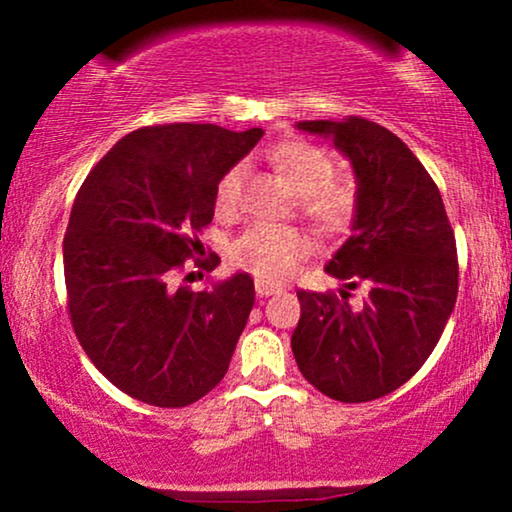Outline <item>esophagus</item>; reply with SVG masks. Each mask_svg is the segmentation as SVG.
Wrapping results in <instances>:
<instances>
[{
	"instance_id": "1",
	"label": "esophagus",
	"mask_w": 512,
	"mask_h": 512,
	"mask_svg": "<svg viewBox=\"0 0 512 512\" xmlns=\"http://www.w3.org/2000/svg\"><path fill=\"white\" fill-rule=\"evenodd\" d=\"M255 291L260 298H267V296H272V293H279L281 289L274 284H267V281H255Z\"/></svg>"
}]
</instances>
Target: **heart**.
<instances>
[{"instance_id":"b5f03b06","label":"heart","mask_w":512,"mask_h":512,"mask_svg":"<svg viewBox=\"0 0 512 512\" xmlns=\"http://www.w3.org/2000/svg\"><path fill=\"white\" fill-rule=\"evenodd\" d=\"M269 161L293 187L298 195V207L315 223L317 231L325 236H346L354 228L361 209L358 187L351 180L334 178L337 163L330 151L303 139H286L269 151ZM245 178H248L245 163H236L221 175L214 197L216 211L221 216L238 209ZM310 250L313 240L301 228L257 223L233 240L231 262L260 281L274 284L296 272Z\"/></svg>"}]
</instances>
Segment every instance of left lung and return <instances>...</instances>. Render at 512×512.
<instances>
[{"label":"left lung","instance_id":"1","mask_svg":"<svg viewBox=\"0 0 512 512\" xmlns=\"http://www.w3.org/2000/svg\"><path fill=\"white\" fill-rule=\"evenodd\" d=\"M356 170L361 209L327 274L349 291H298L301 320L291 349L322 395L370 402L395 392L436 349L457 298L455 233L443 197L397 134L366 117L303 120ZM364 286L361 306L348 301Z\"/></svg>","mask_w":512,"mask_h":512}]
</instances>
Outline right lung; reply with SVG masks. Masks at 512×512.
<instances>
[{"mask_svg": "<svg viewBox=\"0 0 512 512\" xmlns=\"http://www.w3.org/2000/svg\"><path fill=\"white\" fill-rule=\"evenodd\" d=\"M262 134L192 122L134 129L76 192L62 245L69 320L93 366L139 402L187 407L226 375L255 303L250 274L209 291L173 279L187 260L202 272L221 262L199 257V233L221 175Z\"/></svg>", "mask_w": 512, "mask_h": 512, "instance_id": "add662e5", "label": "right lung"}]
</instances>
